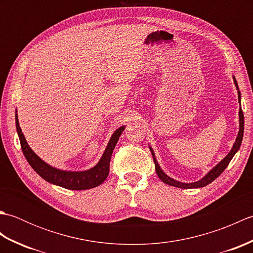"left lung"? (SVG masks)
<instances>
[{"instance_id":"obj_1","label":"left lung","mask_w":253,"mask_h":253,"mask_svg":"<svg viewBox=\"0 0 253 253\" xmlns=\"http://www.w3.org/2000/svg\"><path fill=\"white\" fill-rule=\"evenodd\" d=\"M233 79H234V84L236 85V88H237V91H238V101H239V104H240V100H241V94H240V91H239V88H238V84H237V80H236L235 76H233ZM244 127H245V120H244V113H243V110H241V104H240V107H239V131H238V135H237V138H236V141L234 143V146L232 148V150H230L229 153L225 157L221 162H219L218 164H216L214 168L209 171V173L203 176L201 179H199L197 181H193V182H181V181H178V180H175L171 178V177L166 175L163 169H161V166L159 165L158 161H157V158H155V154H154V151L153 149L151 147L150 148V151H151L152 153V157H153V161H154V164H155V170H157V174L159 176V178L162 180L164 184L166 185H169V186H174V187H178V188H182V189H192V188H202L204 186H207L209 184H211V182L216 179L217 177L221 175L224 169L227 168L228 164L230 161H232V159L234 158V155L237 153V151L239 150L240 146H241V141H243V137H244Z\"/></svg>"}]
</instances>
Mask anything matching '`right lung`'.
<instances>
[{
  "instance_id": "obj_1",
  "label": "right lung",
  "mask_w": 253,
  "mask_h": 253,
  "mask_svg": "<svg viewBox=\"0 0 253 253\" xmlns=\"http://www.w3.org/2000/svg\"><path fill=\"white\" fill-rule=\"evenodd\" d=\"M15 122L21 150H23L25 158L28 161L31 168L35 169L38 175L41 176L44 180L49 181L50 184L66 188V189L71 190L91 189V188L100 186L102 182L106 179V177L109 175L110 171V161L113 150H114L122 132L125 129V126H122L120 128H117V129L113 132V135L110 139L109 143H107L100 161L93 166V168L85 170L73 171L53 168V166L45 163L43 160L38 157V155L32 151L29 144L27 143L24 133L21 131V128L18 122L17 111H16L15 114Z\"/></svg>"
}]
</instances>
